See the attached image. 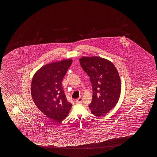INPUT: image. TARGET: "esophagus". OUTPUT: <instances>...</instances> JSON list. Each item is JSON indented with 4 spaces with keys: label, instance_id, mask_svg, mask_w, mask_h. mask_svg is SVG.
I'll return each instance as SVG.
<instances>
[{
    "label": "esophagus",
    "instance_id": "34e87169",
    "mask_svg": "<svg viewBox=\"0 0 157 157\" xmlns=\"http://www.w3.org/2000/svg\"><path fill=\"white\" fill-rule=\"evenodd\" d=\"M82 101V97H80V98H78V99H76V101L77 102V103H81V101Z\"/></svg>",
    "mask_w": 157,
    "mask_h": 157
}]
</instances>
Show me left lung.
Instances as JSON below:
<instances>
[{
    "label": "left lung",
    "mask_w": 157,
    "mask_h": 157,
    "mask_svg": "<svg viewBox=\"0 0 157 157\" xmlns=\"http://www.w3.org/2000/svg\"><path fill=\"white\" fill-rule=\"evenodd\" d=\"M83 70L90 77L93 99L89 107L91 113L102 117L116 106L120 97L121 81L114 64L103 58L93 56L80 58Z\"/></svg>",
    "instance_id": "1"
}]
</instances>
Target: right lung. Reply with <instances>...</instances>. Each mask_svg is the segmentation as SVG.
Returning <instances> with one entry per match:
<instances>
[{
  "label": "right lung",
  "mask_w": 157,
  "mask_h": 157,
  "mask_svg": "<svg viewBox=\"0 0 157 157\" xmlns=\"http://www.w3.org/2000/svg\"><path fill=\"white\" fill-rule=\"evenodd\" d=\"M72 63V59L47 64L35 73L31 84V94L35 105L55 122L63 120L72 104L67 101L62 81Z\"/></svg>",
  "instance_id": "add662e5"
}]
</instances>
